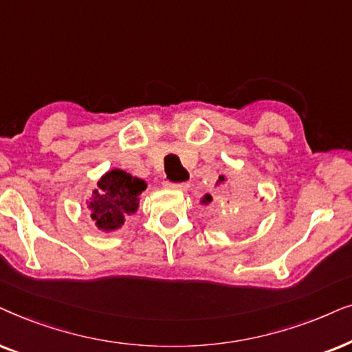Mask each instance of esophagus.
<instances>
[{"mask_svg":"<svg viewBox=\"0 0 352 352\" xmlns=\"http://www.w3.org/2000/svg\"><path fill=\"white\" fill-rule=\"evenodd\" d=\"M164 186H166V188H172V190H186V188H188V184H177V182H164Z\"/></svg>","mask_w":352,"mask_h":352,"instance_id":"1","label":"esophagus"}]
</instances>
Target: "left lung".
<instances>
[{
  "mask_svg": "<svg viewBox=\"0 0 352 352\" xmlns=\"http://www.w3.org/2000/svg\"><path fill=\"white\" fill-rule=\"evenodd\" d=\"M225 179H223V177H219V182H223ZM210 201H212V196H210V195H206V198L203 199V203H210ZM245 196H236V198H235V204H243V203H245Z\"/></svg>",
  "mask_w": 352,
  "mask_h": 352,
  "instance_id": "8db88e82",
  "label": "left lung"
}]
</instances>
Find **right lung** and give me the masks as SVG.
<instances>
[{
	"instance_id": "add662e5",
	"label": "right lung",
	"mask_w": 352,
	"mask_h": 352,
	"mask_svg": "<svg viewBox=\"0 0 352 352\" xmlns=\"http://www.w3.org/2000/svg\"><path fill=\"white\" fill-rule=\"evenodd\" d=\"M146 188L143 180L132 177L120 168L107 172L98 182V190L93 191L88 208L91 219L102 230L119 228L127 215L138 209V196Z\"/></svg>"
}]
</instances>
